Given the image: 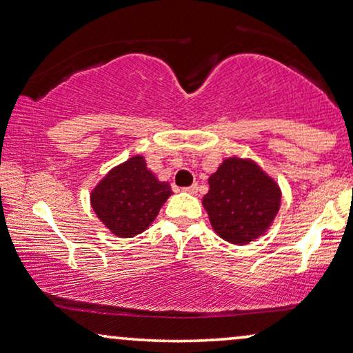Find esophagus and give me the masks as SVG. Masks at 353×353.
<instances>
[{
  "label": "esophagus",
  "instance_id": "34e87169",
  "mask_svg": "<svg viewBox=\"0 0 353 353\" xmlns=\"http://www.w3.org/2000/svg\"><path fill=\"white\" fill-rule=\"evenodd\" d=\"M184 192H187V194H190V195H195L196 192H199V185L194 184V185L187 187V189H184Z\"/></svg>",
  "mask_w": 353,
  "mask_h": 353
}]
</instances>
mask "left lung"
<instances>
[{
    "instance_id": "left-lung-1",
    "label": "left lung",
    "mask_w": 353,
    "mask_h": 353,
    "mask_svg": "<svg viewBox=\"0 0 353 353\" xmlns=\"http://www.w3.org/2000/svg\"><path fill=\"white\" fill-rule=\"evenodd\" d=\"M201 205L225 242L247 245L265 236L281 208V187L256 161L229 157L211 174Z\"/></svg>"
}]
</instances>
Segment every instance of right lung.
Wrapping results in <instances>:
<instances>
[{
    "mask_svg": "<svg viewBox=\"0 0 353 353\" xmlns=\"http://www.w3.org/2000/svg\"><path fill=\"white\" fill-rule=\"evenodd\" d=\"M169 182H161L147 168L142 154L117 164L90 192L98 219L117 237H134L152 225L169 196Z\"/></svg>",
    "mask_w": 353,
    "mask_h": 353,
    "instance_id": "1",
    "label": "right lung"
}]
</instances>
